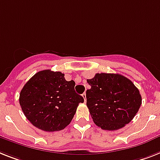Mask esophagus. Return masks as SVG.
<instances>
[{
	"label": "esophagus",
	"instance_id": "1",
	"mask_svg": "<svg viewBox=\"0 0 160 160\" xmlns=\"http://www.w3.org/2000/svg\"><path fill=\"white\" fill-rule=\"evenodd\" d=\"M82 97H83V98H84V101H86V99H87V98H86V92H84V93H83V94L82 95Z\"/></svg>",
	"mask_w": 160,
	"mask_h": 160
}]
</instances>
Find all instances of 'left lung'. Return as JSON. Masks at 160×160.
I'll list each match as a JSON object with an SVG mask.
<instances>
[{
    "mask_svg": "<svg viewBox=\"0 0 160 160\" xmlns=\"http://www.w3.org/2000/svg\"><path fill=\"white\" fill-rule=\"evenodd\" d=\"M87 105L93 122L103 130L122 128L132 120L142 96L132 82L118 73H96L87 80Z\"/></svg>",
    "mask_w": 160,
    "mask_h": 160,
    "instance_id": "obj_1",
    "label": "left lung"
}]
</instances>
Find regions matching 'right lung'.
Returning <instances> with one entry per match:
<instances>
[{
  "label": "right lung",
  "instance_id": "right-lung-1",
  "mask_svg": "<svg viewBox=\"0 0 160 160\" xmlns=\"http://www.w3.org/2000/svg\"><path fill=\"white\" fill-rule=\"evenodd\" d=\"M61 72L39 71L23 86L19 104L24 115L36 128L45 132L64 129L72 121L79 103L84 102Z\"/></svg>",
  "mask_w": 160,
  "mask_h": 160
}]
</instances>
